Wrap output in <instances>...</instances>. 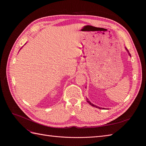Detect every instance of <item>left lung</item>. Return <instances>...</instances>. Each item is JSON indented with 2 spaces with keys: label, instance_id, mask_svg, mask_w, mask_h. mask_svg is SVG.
Returning a JSON list of instances; mask_svg holds the SVG:
<instances>
[{
  "label": "left lung",
  "instance_id": "obj_1",
  "mask_svg": "<svg viewBox=\"0 0 146 146\" xmlns=\"http://www.w3.org/2000/svg\"><path fill=\"white\" fill-rule=\"evenodd\" d=\"M126 50H127V51L129 52V50H127V48H126ZM129 55H130L131 56V55H130V53H129ZM88 102V103L90 104V105H91V106H94V107H96V108H99V107H98V106H96V105H93V104H91V102H90V101H87Z\"/></svg>",
  "mask_w": 146,
  "mask_h": 146
}]
</instances>
